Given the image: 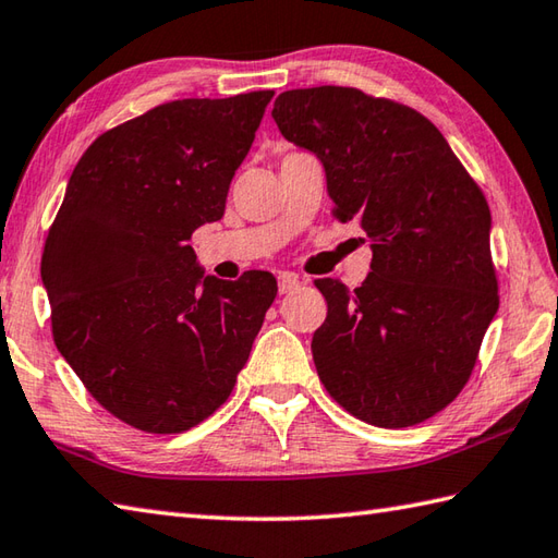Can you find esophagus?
Masks as SVG:
<instances>
[{"instance_id":"esophagus-1","label":"esophagus","mask_w":558,"mask_h":558,"mask_svg":"<svg viewBox=\"0 0 558 558\" xmlns=\"http://www.w3.org/2000/svg\"><path fill=\"white\" fill-rule=\"evenodd\" d=\"M300 288V278L294 276V272H280L278 276V290H280V294H288V292H292V290H298Z\"/></svg>"}]
</instances>
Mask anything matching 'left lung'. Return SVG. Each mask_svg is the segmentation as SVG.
I'll return each mask as SVG.
<instances>
[{"instance_id":"8db88e82","label":"left lung","mask_w":558,"mask_h":558,"mask_svg":"<svg viewBox=\"0 0 558 558\" xmlns=\"http://www.w3.org/2000/svg\"><path fill=\"white\" fill-rule=\"evenodd\" d=\"M272 120L322 161L333 215L369 239V276L316 288L329 304L312 355L355 418L407 428L435 416L472 375L498 312L484 193L428 118L351 86L280 94Z\"/></svg>"}]
</instances>
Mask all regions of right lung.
<instances>
[{"instance_id":"add662e5","label":"right lung","mask_w":558,"mask_h":558,"mask_svg":"<svg viewBox=\"0 0 558 558\" xmlns=\"http://www.w3.org/2000/svg\"><path fill=\"white\" fill-rule=\"evenodd\" d=\"M272 92L183 98L108 130L76 161L40 278L62 357L101 407L183 433L232 395L278 282L205 276L189 244L222 220Z\"/></svg>"}]
</instances>
